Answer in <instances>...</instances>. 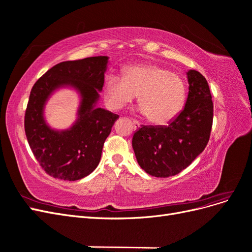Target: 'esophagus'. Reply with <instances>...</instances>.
Segmentation results:
<instances>
[{"instance_id":"obj_1","label":"esophagus","mask_w":252,"mask_h":252,"mask_svg":"<svg viewBox=\"0 0 252 252\" xmlns=\"http://www.w3.org/2000/svg\"><path fill=\"white\" fill-rule=\"evenodd\" d=\"M132 123H133V125H134V127H135V129L136 128H139L140 126H141V123H140V122L139 121H136V120H132Z\"/></svg>"}]
</instances>
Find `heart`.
Instances as JSON below:
<instances>
[{
    "label": "heart",
    "instance_id": "b5f03b06",
    "mask_svg": "<svg viewBox=\"0 0 252 252\" xmlns=\"http://www.w3.org/2000/svg\"><path fill=\"white\" fill-rule=\"evenodd\" d=\"M105 101L119 110L139 95L142 112L151 123L166 125L177 118L186 101V85L179 74L156 65H133L124 79L110 74L105 81Z\"/></svg>",
    "mask_w": 252,
    "mask_h": 252
}]
</instances>
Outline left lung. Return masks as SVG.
Instances as JSON below:
<instances>
[{
	"label": "left lung",
	"instance_id": "left-lung-1",
	"mask_svg": "<svg viewBox=\"0 0 252 252\" xmlns=\"http://www.w3.org/2000/svg\"><path fill=\"white\" fill-rule=\"evenodd\" d=\"M185 107L167 126H144L132 136L139 165L152 177L168 178L184 170L207 145L213 120L208 83L199 71L187 72Z\"/></svg>",
	"mask_w": 252,
	"mask_h": 252
}]
</instances>
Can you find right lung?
Returning <instances> with one entry per match:
<instances>
[{"label":"right lung","mask_w":252,"mask_h":252,"mask_svg":"<svg viewBox=\"0 0 252 252\" xmlns=\"http://www.w3.org/2000/svg\"><path fill=\"white\" fill-rule=\"evenodd\" d=\"M108 57H91L59 63L43 74L30 91L25 111V133L36 161L55 179L77 181L87 177L100 163L105 140L119 118L95 106L104 86ZM64 86L81 95L78 120L58 132L44 122L43 107L50 94Z\"/></svg>","instance_id":"right-lung-1"}]
</instances>
